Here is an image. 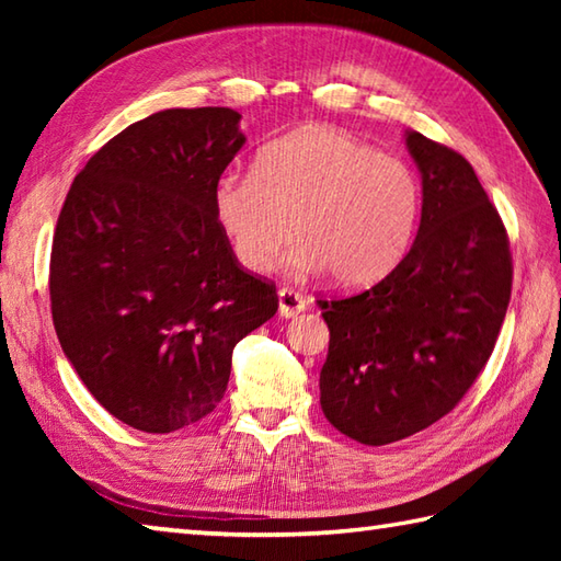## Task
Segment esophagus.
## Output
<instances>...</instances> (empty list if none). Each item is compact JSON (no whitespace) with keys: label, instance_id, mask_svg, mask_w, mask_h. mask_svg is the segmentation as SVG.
Instances as JSON below:
<instances>
[{"label":"esophagus","instance_id":"34e87169","mask_svg":"<svg viewBox=\"0 0 561 561\" xmlns=\"http://www.w3.org/2000/svg\"><path fill=\"white\" fill-rule=\"evenodd\" d=\"M277 299H279V316L282 318H296L299 313H304L306 301L299 291H294L289 287H282L277 291Z\"/></svg>","mask_w":561,"mask_h":561}]
</instances>
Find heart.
Segmentation results:
<instances>
[{"label":"heart","instance_id":"heart-1","mask_svg":"<svg viewBox=\"0 0 561 561\" xmlns=\"http://www.w3.org/2000/svg\"><path fill=\"white\" fill-rule=\"evenodd\" d=\"M211 209L238 265L270 272L291 231L294 270L368 287L408 253L422 187L408 163L335 127L311 125L262 147L253 173H224Z\"/></svg>","mask_w":561,"mask_h":561}]
</instances>
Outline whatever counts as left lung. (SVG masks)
Masks as SVG:
<instances>
[{"mask_svg":"<svg viewBox=\"0 0 561 561\" xmlns=\"http://www.w3.org/2000/svg\"><path fill=\"white\" fill-rule=\"evenodd\" d=\"M404 139L422 173L410 253L374 287L318 301L330 328L320 408L366 446L456 408L490 362L514 279L504 221L472 165L420 133Z\"/></svg>","mask_w":561,"mask_h":561,"instance_id":"obj_1","label":"left lung"}]
</instances>
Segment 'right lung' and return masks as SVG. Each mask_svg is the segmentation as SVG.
<instances>
[{
	"mask_svg": "<svg viewBox=\"0 0 561 561\" xmlns=\"http://www.w3.org/2000/svg\"><path fill=\"white\" fill-rule=\"evenodd\" d=\"M231 108H171L129 125L71 183L50 255L57 340L115 420L171 434L224 398L231 354L277 313L211 209L243 147Z\"/></svg>",
	"mask_w": 561,
	"mask_h": 561,
	"instance_id": "right-lung-1",
	"label": "right lung"
}]
</instances>
